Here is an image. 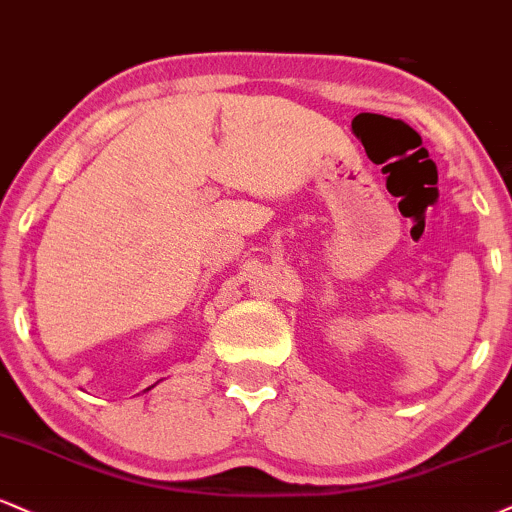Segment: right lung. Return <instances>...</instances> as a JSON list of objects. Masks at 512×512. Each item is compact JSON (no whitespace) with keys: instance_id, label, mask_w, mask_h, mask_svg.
<instances>
[{"instance_id":"right-lung-1","label":"right lung","mask_w":512,"mask_h":512,"mask_svg":"<svg viewBox=\"0 0 512 512\" xmlns=\"http://www.w3.org/2000/svg\"><path fill=\"white\" fill-rule=\"evenodd\" d=\"M152 386H155V384H152ZM152 386H150V389H152ZM150 389H145V391H150Z\"/></svg>"}]
</instances>
